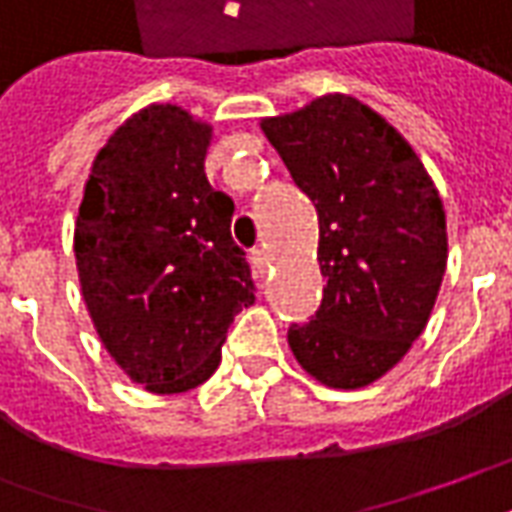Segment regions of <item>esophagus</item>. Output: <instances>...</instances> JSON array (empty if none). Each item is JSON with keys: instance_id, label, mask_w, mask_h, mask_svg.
Returning <instances> with one entry per match:
<instances>
[{"instance_id": "1", "label": "esophagus", "mask_w": 512, "mask_h": 512, "mask_svg": "<svg viewBox=\"0 0 512 512\" xmlns=\"http://www.w3.org/2000/svg\"><path fill=\"white\" fill-rule=\"evenodd\" d=\"M252 263H255V268L260 271V274H266V271H268L266 249H252Z\"/></svg>"}]
</instances>
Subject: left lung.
I'll return each instance as SVG.
<instances>
[{"label": "left lung", "mask_w": 512, "mask_h": 512, "mask_svg": "<svg viewBox=\"0 0 512 512\" xmlns=\"http://www.w3.org/2000/svg\"><path fill=\"white\" fill-rule=\"evenodd\" d=\"M260 127L318 213L327 288L316 316L291 324V352L330 388L371 385L430 321L446 271L441 196L413 146L352 96H321Z\"/></svg>", "instance_id": "obj_1"}]
</instances>
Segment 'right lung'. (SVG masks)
Instances as JSON below:
<instances>
[{
	"label": "right lung",
	"instance_id": "right-lung-1",
	"mask_svg": "<svg viewBox=\"0 0 512 512\" xmlns=\"http://www.w3.org/2000/svg\"><path fill=\"white\" fill-rule=\"evenodd\" d=\"M210 124L149 105L96 155L74 227L82 299L110 357L152 393L219 368L255 282L230 235L235 205L205 177Z\"/></svg>",
	"mask_w": 512,
	"mask_h": 512
}]
</instances>
